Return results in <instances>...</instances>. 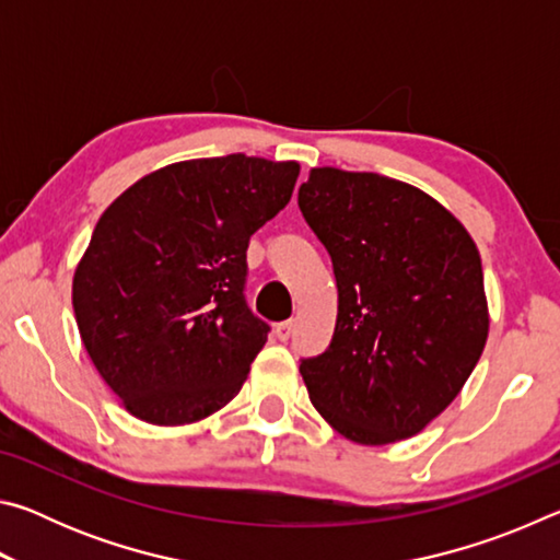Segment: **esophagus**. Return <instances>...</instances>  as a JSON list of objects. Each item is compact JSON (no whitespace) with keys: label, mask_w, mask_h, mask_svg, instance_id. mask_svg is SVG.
<instances>
[{"label":"esophagus","mask_w":560,"mask_h":560,"mask_svg":"<svg viewBox=\"0 0 560 560\" xmlns=\"http://www.w3.org/2000/svg\"><path fill=\"white\" fill-rule=\"evenodd\" d=\"M291 336H293V320H281V324H277V338L279 340L287 343Z\"/></svg>","instance_id":"obj_1"}]
</instances>
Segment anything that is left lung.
I'll list each match as a JSON object with an SVG mask.
<instances>
[{
	"label": "left lung",
	"mask_w": 560,
	"mask_h": 560,
	"mask_svg": "<svg viewBox=\"0 0 560 560\" xmlns=\"http://www.w3.org/2000/svg\"><path fill=\"white\" fill-rule=\"evenodd\" d=\"M299 210L338 287L330 346L299 365L311 402L353 442L412 438L459 395L485 350L477 244L422 189L375 173L314 167Z\"/></svg>",
	"instance_id": "obj_1"
}]
</instances>
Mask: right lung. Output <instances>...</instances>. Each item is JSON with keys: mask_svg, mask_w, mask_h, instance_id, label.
<instances>
[{"mask_svg": "<svg viewBox=\"0 0 560 560\" xmlns=\"http://www.w3.org/2000/svg\"><path fill=\"white\" fill-rule=\"evenodd\" d=\"M299 163L232 153L126 189L73 273V314L103 381L153 424H187L242 390L269 324L246 306L252 234L289 205Z\"/></svg>", "mask_w": 560, "mask_h": 560, "instance_id": "add662e5", "label": "right lung"}]
</instances>
